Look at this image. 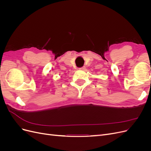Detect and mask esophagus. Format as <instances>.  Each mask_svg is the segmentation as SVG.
I'll return each instance as SVG.
<instances>
[{"label": "esophagus", "mask_w": 151, "mask_h": 151, "mask_svg": "<svg viewBox=\"0 0 151 151\" xmlns=\"http://www.w3.org/2000/svg\"><path fill=\"white\" fill-rule=\"evenodd\" d=\"M79 70H84L85 69V67H81L79 68Z\"/></svg>", "instance_id": "obj_1"}]
</instances>
